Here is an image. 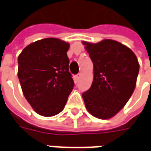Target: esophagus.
I'll list each match as a JSON object with an SVG mask.
<instances>
[{
    "label": "esophagus",
    "mask_w": 151,
    "mask_h": 151,
    "mask_svg": "<svg viewBox=\"0 0 151 151\" xmlns=\"http://www.w3.org/2000/svg\"><path fill=\"white\" fill-rule=\"evenodd\" d=\"M80 77H81V73H78L77 75H75V79L76 80H78L80 78Z\"/></svg>",
    "instance_id": "1"
}]
</instances>
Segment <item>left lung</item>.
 <instances>
[{"mask_svg": "<svg viewBox=\"0 0 151 151\" xmlns=\"http://www.w3.org/2000/svg\"><path fill=\"white\" fill-rule=\"evenodd\" d=\"M94 65V79L82 98L93 116L107 120L124 107L133 95L139 63L129 47L112 40L83 41Z\"/></svg>", "mask_w": 151, "mask_h": 151, "instance_id": "left-lung-1", "label": "left lung"}]
</instances>
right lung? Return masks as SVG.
Here are the masks:
<instances>
[{
  "label": "right lung",
  "mask_w": 151,
  "mask_h": 151,
  "mask_svg": "<svg viewBox=\"0 0 151 151\" xmlns=\"http://www.w3.org/2000/svg\"><path fill=\"white\" fill-rule=\"evenodd\" d=\"M69 43L46 38L29 44L18 56V77L35 111L53 116L62 111L74 82L69 71Z\"/></svg>",
  "instance_id": "add662e5"
}]
</instances>
